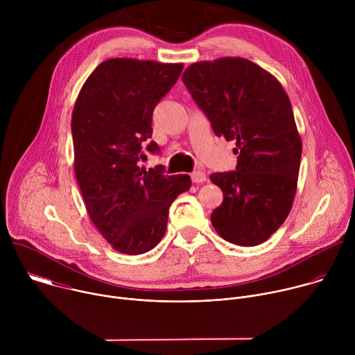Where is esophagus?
<instances>
[{
  "mask_svg": "<svg viewBox=\"0 0 355 355\" xmlns=\"http://www.w3.org/2000/svg\"><path fill=\"white\" fill-rule=\"evenodd\" d=\"M191 180H192V182H195V184H199V182H204V181H207V174L204 173V171H193L192 174H191Z\"/></svg>",
  "mask_w": 355,
  "mask_h": 355,
  "instance_id": "34e87169",
  "label": "esophagus"
}]
</instances>
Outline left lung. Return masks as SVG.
<instances>
[{"instance_id":"1","label":"left lung","mask_w":355,"mask_h":355,"mask_svg":"<svg viewBox=\"0 0 355 355\" xmlns=\"http://www.w3.org/2000/svg\"><path fill=\"white\" fill-rule=\"evenodd\" d=\"M181 78L215 135L236 140V171L211 174L223 192L211 222L226 241L259 245L288 218L297 187L302 140L288 94L243 58L193 63Z\"/></svg>"}]
</instances>
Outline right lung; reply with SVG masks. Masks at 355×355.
<instances>
[{"label": "right lung", "instance_id": "add662e5", "mask_svg": "<svg viewBox=\"0 0 355 355\" xmlns=\"http://www.w3.org/2000/svg\"><path fill=\"white\" fill-rule=\"evenodd\" d=\"M182 63L110 59L80 89L71 116L74 173L85 209L119 252L143 254L163 239L174 199L189 189L187 174L139 167L153 133L151 116L177 83ZM150 153L160 147L150 141Z\"/></svg>", "mask_w": 355, "mask_h": 355}]
</instances>
